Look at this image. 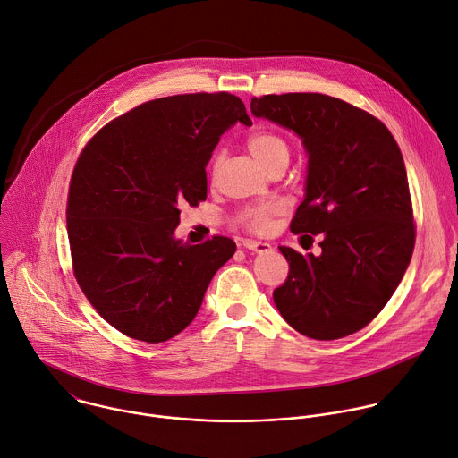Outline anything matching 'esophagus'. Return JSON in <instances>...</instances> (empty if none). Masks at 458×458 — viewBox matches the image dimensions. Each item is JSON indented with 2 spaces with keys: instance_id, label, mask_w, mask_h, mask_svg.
Instances as JSON below:
<instances>
[{
  "instance_id": "obj_1",
  "label": "esophagus",
  "mask_w": 458,
  "mask_h": 458,
  "mask_svg": "<svg viewBox=\"0 0 458 458\" xmlns=\"http://www.w3.org/2000/svg\"><path fill=\"white\" fill-rule=\"evenodd\" d=\"M242 246L246 250L255 251V253H267V251H271V244L269 242H262V241H244Z\"/></svg>"
}]
</instances>
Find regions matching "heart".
<instances>
[{
	"mask_svg": "<svg viewBox=\"0 0 458 458\" xmlns=\"http://www.w3.org/2000/svg\"><path fill=\"white\" fill-rule=\"evenodd\" d=\"M246 147L251 152V157L266 169L280 162H287L289 158V145L287 141L273 132V131H255L248 134ZM223 164V155H214L208 164V178L216 180ZM280 207L276 203H253L241 208L235 216L237 223L253 233H266L271 228L273 217L278 214Z\"/></svg>",
	"mask_w": 458,
	"mask_h": 458,
	"instance_id": "heart-1",
	"label": "heart"
}]
</instances>
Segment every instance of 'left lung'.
Listing matches in <instances>:
<instances>
[{
  "instance_id": "1",
  "label": "left lung",
  "mask_w": 458,
  "mask_h": 458,
  "mask_svg": "<svg viewBox=\"0 0 458 458\" xmlns=\"http://www.w3.org/2000/svg\"><path fill=\"white\" fill-rule=\"evenodd\" d=\"M251 113L293 129L308 155L306 199L293 233L322 253L280 246L289 262L273 291L282 318L313 340H338L369 326L399 285L415 246L406 169L388 127L370 113L322 93L251 98Z\"/></svg>"
}]
</instances>
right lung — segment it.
I'll return each mask as SVG.
<instances>
[{
	"mask_svg": "<svg viewBox=\"0 0 458 458\" xmlns=\"http://www.w3.org/2000/svg\"><path fill=\"white\" fill-rule=\"evenodd\" d=\"M235 122L232 93L143 102L82 148L66 205L72 266L95 311L122 335L167 342L198 315L216 271L235 253L223 235L191 246L173 237L183 205L207 199V164Z\"/></svg>",
	"mask_w": 458,
	"mask_h": 458,
	"instance_id": "right-lung-1",
	"label": "right lung"
}]
</instances>
